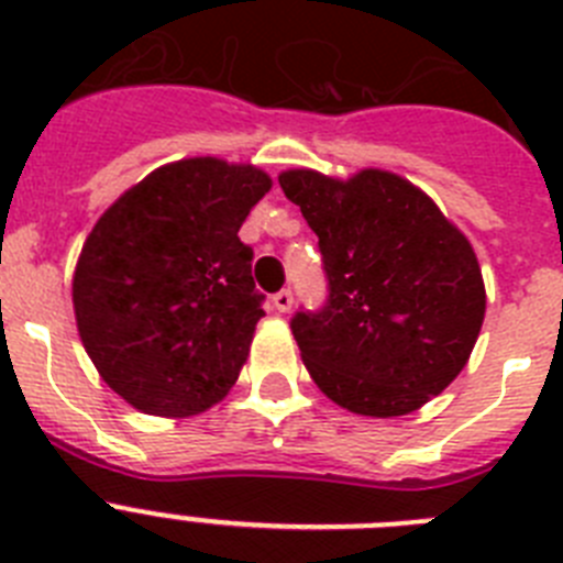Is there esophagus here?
<instances>
[{
    "label": "esophagus",
    "mask_w": 563,
    "mask_h": 563,
    "mask_svg": "<svg viewBox=\"0 0 563 563\" xmlns=\"http://www.w3.org/2000/svg\"><path fill=\"white\" fill-rule=\"evenodd\" d=\"M273 307H276L278 312H290V307H292V290H278L276 296H273Z\"/></svg>",
    "instance_id": "34e87169"
}]
</instances>
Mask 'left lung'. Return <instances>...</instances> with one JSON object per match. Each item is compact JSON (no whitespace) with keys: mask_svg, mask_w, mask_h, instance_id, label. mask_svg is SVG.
<instances>
[{"mask_svg":"<svg viewBox=\"0 0 563 563\" xmlns=\"http://www.w3.org/2000/svg\"><path fill=\"white\" fill-rule=\"evenodd\" d=\"M278 186L316 231L324 305L290 318L310 377L366 417H400L462 372L485 318L467 239L411 183L361 172L341 183L296 168Z\"/></svg>","mask_w":563,"mask_h":563,"instance_id":"8db88e82","label":"left lung"}]
</instances>
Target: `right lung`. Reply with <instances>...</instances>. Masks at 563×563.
<instances>
[{"instance_id":"add662e5","label":"right lung","mask_w":563,"mask_h":563,"mask_svg":"<svg viewBox=\"0 0 563 563\" xmlns=\"http://www.w3.org/2000/svg\"><path fill=\"white\" fill-rule=\"evenodd\" d=\"M267 188L253 166L172 163L129 188L87 236L73 278L78 332L134 409L197 415L236 383L265 316L239 228Z\"/></svg>"}]
</instances>
